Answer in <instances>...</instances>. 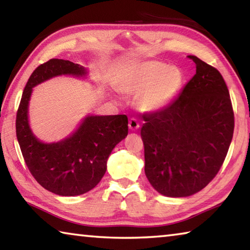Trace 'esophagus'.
Instances as JSON below:
<instances>
[{
	"label": "esophagus",
	"mask_w": 250,
	"mask_h": 250,
	"mask_svg": "<svg viewBox=\"0 0 250 250\" xmlns=\"http://www.w3.org/2000/svg\"><path fill=\"white\" fill-rule=\"evenodd\" d=\"M139 126H140V125H139L138 120L135 119V118H131L129 120V129L131 131H137L139 129Z\"/></svg>",
	"instance_id": "obj_1"
}]
</instances>
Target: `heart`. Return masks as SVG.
<instances>
[{"instance_id":"heart-1","label":"heart","mask_w":250,"mask_h":250,"mask_svg":"<svg viewBox=\"0 0 250 250\" xmlns=\"http://www.w3.org/2000/svg\"><path fill=\"white\" fill-rule=\"evenodd\" d=\"M184 83V74L177 67L162 62L146 61L133 66L120 82L125 94L140 96L143 109L158 110L166 107L179 95Z\"/></svg>"}]
</instances>
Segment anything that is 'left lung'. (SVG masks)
<instances>
[{"label": "left lung", "instance_id": "left-lung-1", "mask_svg": "<svg viewBox=\"0 0 250 250\" xmlns=\"http://www.w3.org/2000/svg\"><path fill=\"white\" fill-rule=\"evenodd\" d=\"M196 74L161 111L143 117L146 175L162 195L185 197L201 191L222 167L235 119L221 73L196 56Z\"/></svg>", "mask_w": 250, "mask_h": 250}]
</instances>
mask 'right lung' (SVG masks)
Here are the masks:
<instances>
[{"label": "right lung", "instance_id": "obj_1", "mask_svg": "<svg viewBox=\"0 0 250 250\" xmlns=\"http://www.w3.org/2000/svg\"><path fill=\"white\" fill-rule=\"evenodd\" d=\"M59 75L83 76L86 70L73 62L56 58L37 67L28 78L16 113V137L37 183L57 195L76 196L90 191L103 179L113 147L128 135V117H87L65 140L50 145L39 141L27 120L32 88Z\"/></svg>", "mask_w": 250, "mask_h": 250}]
</instances>
